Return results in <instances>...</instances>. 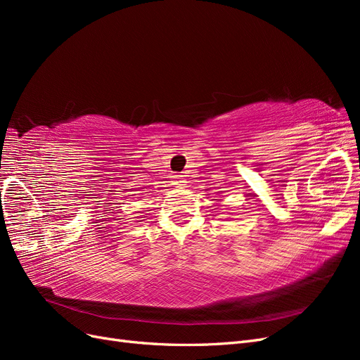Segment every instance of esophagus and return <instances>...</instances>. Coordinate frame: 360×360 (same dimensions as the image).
<instances>
[{
    "mask_svg": "<svg viewBox=\"0 0 360 360\" xmlns=\"http://www.w3.org/2000/svg\"><path fill=\"white\" fill-rule=\"evenodd\" d=\"M172 179H174V184H177V186H183V183H184L183 176H174Z\"/></svg>",
    "mask_w": 360,
    "mask_h": 360,
    "instance_id": "34e87169",
    "label": "esophagus"
}]
</instances>
